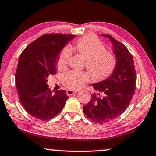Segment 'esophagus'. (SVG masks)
Instances as JSON below:
<instances>
[{
  "instance_id": "obj_1",
  "label": "esophagus",
  "mask_w": 156,
  "mask_h": 156,
  "mask_svg": "<svg viewBox=\"0 0 156 156\" xmlns=\"http://www.w3.org/2000/svg\"><path fill=\"white\" fill-rule=\"evenodd\" d=\"M78 90H68L66 91V94L68 95H73L74 93H77Z\"/></svg>"
}]
</instances>
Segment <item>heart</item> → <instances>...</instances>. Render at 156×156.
Listing matches in <instances>:
<instances>
[{"label":"heart","mask_w":156,"mask_h":156,"mask_svg":"<svg viewBox=\"0 0 156 156\" xmlns=\"http://www.w3.org/2000/svg\"><path fill=\"white\" fill-rule=\"evenodd\" d=\"M76 49L85 59V68L95 80L105 78L112 73L116 66L115 56L107 52V48L99 39L93 37H86L77 41ZM71 47L66 46L58 56L57 67L63 69L67 66L71 55ZM88 80L85 71H69L62 76L63 83L70 88L76 89L82 86Z\"/></svg>","instance_id":"1"}]
</instances>
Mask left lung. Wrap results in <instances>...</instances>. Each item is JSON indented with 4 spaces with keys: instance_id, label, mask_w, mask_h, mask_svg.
<instances>
[{
    "instance_id": "8db88e82",
    "label": "left lung",
    "mask_w": 156,
    "mask_h": 156,
    "mask_svg": "<svg viewBox=\"0 0 156 156\" xmlns=\"http://www.w3.org/2000/svg\"><path fill=\"white\" fill-rule=\"evenodd\" d=\"M112 44L117 59L112 75L99 83L91 84L95 93L83 107L85 115L94 122L104 124L115 119L126 110L134 94L136 73L133 56L123 44L109 34H102Z\"/></svg>"
}]
</instances>
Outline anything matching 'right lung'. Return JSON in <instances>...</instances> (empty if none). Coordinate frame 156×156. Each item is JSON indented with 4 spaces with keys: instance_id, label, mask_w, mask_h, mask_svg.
I'll use <instances>...</instances> for the list:
<instances>
[{
    "instance_id": "obj_1",
    "label": "right lung",
    "mask_w": 156,
    "mask_h": 156,
    "mask_svg": "<svg viewBox=\"0 0 156 156\" xmlns=\"http://www.w3.org/2000/svg\"><path fill=\"white\" fill-rule=\"evenodd\" d=\"M75 35L46 34L24 49L15 73L19 99L27 112L47 121L62 110L68 100L65 90L49 88L48 77L56 73L59 53Z\"/></svg>"
}]
</instances>
